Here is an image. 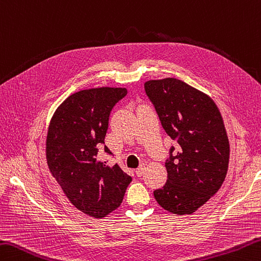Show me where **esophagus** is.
Wrapping results in <instances>:
<instances>
[{
  "label": "esophagus",
  "instance_id": "obj_1",
  "mask_svg": "<svg viewBox=\"0 0 261 261\" xmlns=\"http://www.w3.org/2000/svg\"><path fill=\"white\" fill-rule=\"evenodd\" d=\"M145 166H146L145 163H142V164H140V166L137 168V170H136V174H137V176H141L142 174H144L145 168H146Z\"/></svg>",
  "mask_w": 261,
  "mask_h": 261
}]
</instances>
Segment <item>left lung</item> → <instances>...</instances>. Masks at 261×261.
Segmentation results:
<instances>
[{
  "label": "left lung",
  "mask_w": 261,
  "mask_h": 261,
  "mask_svg": "<svg viewBox=\"0 0 261 261\" xmlns=\"http://www.w3.org/2000/svg\"><path fill=\"white\" fill-rule=\"evenodd\" d=\"M145 91L163 129L178 144L174 155L171 147L167 181L154 197L167 212L192 214L225 180L229 142L222 115L211 97L175 78L147 81Z\"/></svg>",
  "instance_id": "1"
}]
</instances>
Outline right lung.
Listing matches in <instances>:
<instances>
[{
	"label": "right lung",
	"mask_w": 261,
	"mask_h": 261,
	"mask_svg": "<svg viewBox=\"0 0 261 261\" xmlns=\"http://www.w3.org/2000/svg\"><path fill=\"white\" fill-rule=\"evenodd\" d=\"M125 88H93L69 96L50 120L46 158L52 175L71 203L80 212L103 218L119 207L132 181L115 164L109 166L97 155L104 144L112 109Z\"/></svg>",
	"instance_id": "1"
}]
</instances>
